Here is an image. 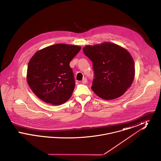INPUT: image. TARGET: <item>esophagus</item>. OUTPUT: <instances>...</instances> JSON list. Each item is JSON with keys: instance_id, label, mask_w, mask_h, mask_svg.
<instances>
[{"instance_id": "esophagus-1", "label": "esophagus", "mask_w": 161, "mask_h": 161, "mask_svg": "<svg viewBox=\"0 0 161 161\" xmlns=\"http://www.w3.org/2000/svg\"><path fill=\"white\" fill-rule=\"evenodd\" d=\"M87 83V78H83V80L81 81L82 84H86Z\"/></svg>"}]
</instances>
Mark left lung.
<instances>
[{
    "label": "left lung",
    "mask_w": 161,
    "mask_h": 161,
    "mask_svg": "<svg viewBox=\"0 0 161 161\" xmlns=\"http://www.w3.org/2000/svg\"><path fill=\"white\" fill-rule=\"evenodd\" d=\"M83 50L93 63L92 91L104 100H114L123 95L135 77V64L130 53L109 42L87 45Z\"/></svg>",
    "instance_id": "8db88e82"
}]
</instances>
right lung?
Returning a JSON list of instances; mask_svg holds the SVG:
<instances>
[{"instance_id": "obj_1", "label": "right lung", "mask_w": 161, "mask_h": 161, "mask_svg": "<svg viewBox=\"0 0 161 161\" xmlns=\"http://www.w3.org/2000/svg\"><path fill=\"white\" fill-rule=\"evenodd\" d=\"M80 46L56 44L36 53L29 61L27 82L40 100L60 105L70 98L75 82L70 61Z\"/></svg>"}]
</instances>
